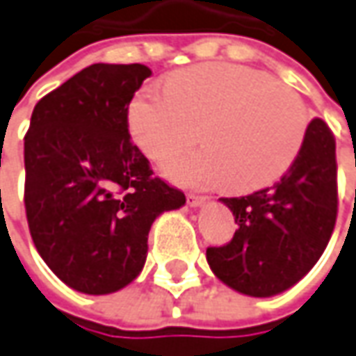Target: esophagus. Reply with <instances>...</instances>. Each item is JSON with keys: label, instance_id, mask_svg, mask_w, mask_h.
I'll list each match as a JSON object with an SVG mask.
<instances>
[{"label": "esophagus", "instance_id": "obj_1", "mask_svg": "<svg viewBox=\"0 0 356 356\" xmlns=\"http://www.w3.org/2000/svg\"><path fill=\"white\" fill-rule=\"evenodd\" d=\"M204 200H207V197H202V195H195V193L187 195L188 207H200V204H204Z\"/></svg>", "mask_w": 356, "mask_h": 356}]
</instances>
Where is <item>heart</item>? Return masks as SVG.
Returning a JSON list of instances; mask_svg holds the SVG:
<instances>
[{
    "label": "heart",
    "mask_w": 356,
    "mask_h": 356,
    "mask_svg": "<svg viewBox=\"0 0 356 356\" xmlns=\"http://www.w3.org/2000/svg\"><path fill=\"white\" fill-rule=\"evenodd\" d=\"M128 127L152 159L195 144L202 127L209 146L173 159L165 173L185 185L224 181L238 193L280 179L298 156L308 111L296 91L263 72L202 64L175 72L168 87L146 86L128 108Z\"/></svg>",
    "instance_id": "heart-1"
}]
</instances>
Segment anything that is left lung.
<instances>
[{
	"label": "left lung",
	"mask_w": 356,
	"mask_h": 356,
	"mask_svg": "<svg viewBox=\"0 0 356 356\" xmlns=\"http://www.w3.org/2000/svg\"><path fill=\"white\" fill-rule=\"evenodd\" d=\"M236 216L232 241L207 249L229 289L267 298L294 286L318 263L337 220V161L330 127L314 118L298 156L273 187L220 198Z\"/></svg>",
	"instance_id": "left-lung-1"
}]
</instances>
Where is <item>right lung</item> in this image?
<instances>
[{
    "instance_id": "add662e5",
    "label": "right lung",
    "mask_w": 356,
    "mask_h": 356,
    "mask_svg": "<svg viewBox=\"0 0 356 356\" xmlns=\"http://www.w3.org/2000/svg\"><path fill=\"white\" fill-rule=\"evenodd\" d=\"M149 76L144 64L86 67L36 103L25 134L31 238L58 279L86 294L136 279L154 220L185 204L130 142L128 105Z\"/></svg>"
}]
</instances>
